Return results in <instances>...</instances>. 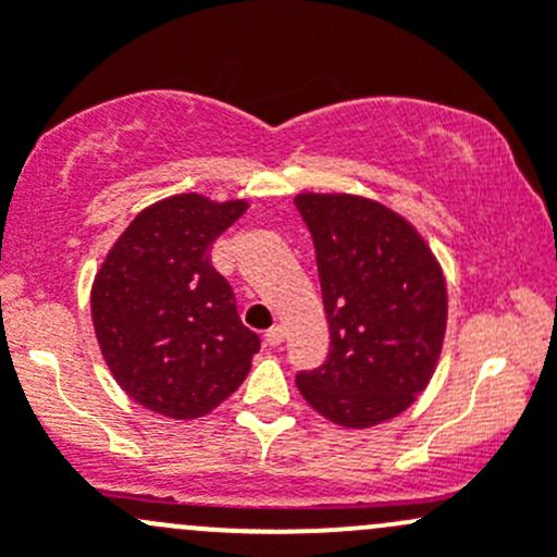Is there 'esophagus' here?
<instances>
[{"label": "esophagus", "mask_w": 557, "mask_h": 557, "mask_svg": "<svg viewBox=\"0 0 557 557\" xmlns=\"http://www.w3.org/2000/svg\"><path fill=\"white\" fill-rule=\"evenodd\" d=\"M283 339H285V329H283V325H272V329L267 331V342L272 347H277Z\"/></svg>", "instance_id": "34e87169"}]
</instances>
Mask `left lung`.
Listing matches in <instances>:
<instances>
[{"label":"left lung","instance_id":"obj_1","mask_svg":"<svg viewBox=\"0 0 557 557\" xmlns=\"http://www.w3.org/2000/svg\"><path fill=\"white\" fill-rule=\"evenodd\" d=\"M331 331L329 358L296 374L307 404L345 429L401 414L425 391L447 329L442 267L409 221L350 194H299Z\"/></svg>","mask_w":557,"mask_h":557}]
</instances>
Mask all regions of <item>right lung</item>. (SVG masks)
<instances>
[{"instance_id": "right-lung-1", "label": "right lung", "mask_w": 557, "mask_h": 557, "mask_svg": "<svg viewBox=\"0 0 557 557\" xmlns=\"http://www.w3.org/2000/svg\"><path fill=\"white\" fill-rule=\"evenodd\" d=\"M247 201L180 194L139 212L107 252L91 318L115 383L145 409L194 420L226 401L261 350L243 325L212 243Z\"/></svg>"}]
</instances>
